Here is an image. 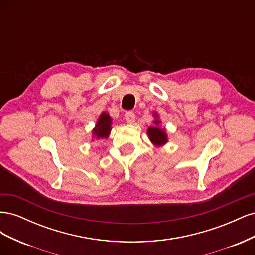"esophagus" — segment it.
I'll use <instances>...</instances> for the list:
<instances>
[{
  "label": "esophagus",
  "mask_w": 255,
  "mask_h": 255,
  "mask_svg": "<svg viewBox=\"0 0 255 255\" xmlns=\"http://www.w3.org/2000/svg\"><path fill=\"white\" fill-rule=\"evenodd\" d=\"M135 118H136V116H135V114L133 112H127L126 113V120H127V122L134 123L135 122Z\"/></svg>",
  "instance_id": "esophagus-1"
}]
</instances>
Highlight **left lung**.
<instances>
[{"instance_id":"1","label":"left lung","mask_w":255,"mask_h":255,"mask_svg":"<svg viewBox=\"0 0 255 255\" xmlns=\"http://www.w3.org/2000/svg\"><path fill=\"white\" fill-rule=\"evenodd\" d=\"M154 117L156 119L153 121L154 126L149 127L148 128V136L150 138L151 142L155 145V146H161L164 145L167 141H168V138H167V134H166V130L165 128H160L158 126L160 123V120H158V116L156 113H154Z\"/></svg>"}]
</instances>
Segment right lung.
I'll list each match as a JSON object with an SVG mask.
<instances>
[{
    "mask_svg": "<svg viewBox=\"0 0 255 255\" xmlns=\"http://www.w3.org/2000/svg\"><path fill=\"white\" fill-rule=\"evenodd\" d=\"M112 120L111 116L105 112L100 115L95 128L92 129V137L97 138V139L109 137L112 130Z\"/></svg>",
    "mask_w": 255,
    "mask_h": 255,
    "instance_id": "obj_1",
    "label": "right lung"
}]
</instances>
